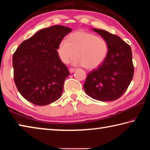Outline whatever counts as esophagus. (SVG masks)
I'll use <instances>...</instances> for the list:
<instances>
[{"instance_id":"1","label":"esophagus","mask_w":150,"mask_h":150,"mask_svg":"<svg viewBox=\"0 0 150 150\" xmlns=\"http://www.w3.org/2000/svg\"><path fill=\"white\" fill-rule=\"evenodd\" d=\"M76 70V69L75 68H73V67H71L70 69H69V71H70V73H73Z\"/></svg>"}]
</instances>
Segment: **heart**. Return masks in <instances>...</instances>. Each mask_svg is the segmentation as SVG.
Listing matches in <instances>:
<instances>
[{"label":"heart","mask_w":150,"mask_h":150,"mask_svg":"<svg viewBox=\"0 0 150 150\" xmlns=\"http://www.w3.org/2000/svg\"><path fill=\"white\" fill-rule=\"evenodd\" d=\"M57 54L60 60L67 64L70 59L75 65H82L88 69H95L107 56L108 45L106 40L92 33L77 31L69 35L58 45Z\"/></svg>","instance_id":"1"}]
</instances>
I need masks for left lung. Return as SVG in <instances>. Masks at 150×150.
<instances>
[{"instance_id":"1","label":"left lung","mask_w":150,"mask_h":150,"mask_svg":"<svg viewBox=\"0 0 150 150\" xmlns=\"http://www.w3.org/2000/svg\"><path fill=\"white\" fill-rule=\"evenodd\" d=\"M105 39L108 52L104 62L88 73L83 87L94 99L113 101L125 93L133 78L134 69L131 47L118 35L93 29Z\"/></svg>"}]
</instances>
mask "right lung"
<instances>
[{
    "label": "right lung",
    "mask_w": 150,
    "mask_h": 150,
    "mask_svg": "<svg viewBox=\"0 0 150 150\" xmlns=\"http://www.w3.org/2000/svg\"><path fill=\"white\" fill-rule=\"evenodd\" d=\"M71 32L55 25L38 32L22 42L13 54L14 80L21 95L35 105L44 106L61 97L69 71L58 56L61 41Z\"/></svg>",
    "instance_id": "obj_1"
}]
</instances>
